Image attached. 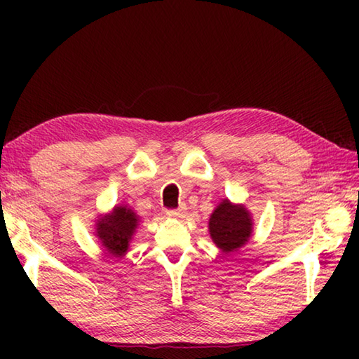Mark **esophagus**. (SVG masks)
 Here are the masks:
<instances>
[{"label":"esophagus","instance_id":"1","mask_svg":"<svg viewBox=\"0 0 359 359\" xmlns=\"http://www.w3.org/2000/svg\"><path fill=\"white\" fill-rule=\"evenodd\" d=\"M166 214H168V217H171V218H180L182 215L185 214V208H180L177 210H168Z\"/></svg>","mask_w":359,"mask_h":359}]
</instances>
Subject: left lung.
Masks as SVG:
<instances>
[{
	"label": "left lung",
	"mask_w": 359,
	"mask_h": 359,
	"mask_svg": "<svg viewBox=\"0 0 359 359\" xmlns=\"http://www.w3.org/2000/svg\"><path fill=\"white\" fill-rule=\"evenodd\" d=\"M253 217L244 204L222 199L209 218V234L224 255L238 252L253 236Z\"/></svg>",
	"instance_id": "1"
}]
</instances>
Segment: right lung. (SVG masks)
Instances as JSON below:
<instances>
[{
	"mask_svg": "<svg viewBox=\"0 0 359 359\" xmlns=\"http://www.w3.org/2000/svg\"><path fill=\"white\" fill-rule=\"evenodd\" d=\"M141 217L126 204H117L109 214H101L95 220V236L109 257L123 258L137 233Z\"/></svg>",
	"mask_w": 359,
	"mask_h": 359,
	"instance_id": "right-lung-1",
	"label": "right lung"
}]
</instances>
